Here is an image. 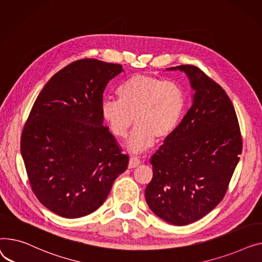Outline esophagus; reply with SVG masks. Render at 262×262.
<instances>
[{
	"label": "esophagus",
	"instance_id": "34e87169",
	"mask_svg": "<svg viewBox=\"0 0 262 262\" xmlns=\"http://www.w3.org/2000/svg\"><path fill=\"white\" fill-rule=\"evenodd\" d=\"M141 164V161H140V159H137V158H130V160H129V164H128V167L130 168V169H132V168H136L138 165Z\"/></svg>",
	"mask_w": 262,
	"mask_h": 262
}]
</instances>
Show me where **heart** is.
<instances>
[{
  "mask_svg": "<svg viewBox=\"0 0 262 262\" xmlns=\"http://www.w3.org/2000/svg\"><path fill=\"white\" fill-rule=\"evenodd\" d=\"M119 100H104L103 119L111 132L125 138L134 124L137 125L127 142V149L141 153L159 141H165L177 129L182 117L185 96L180 85L158 77L133 75L122 83Z\"/></svg>",
  "mask_w": 262,
  "mask_h": 262,
  "instance_id": "b5f03b06",
  "label": "heart"
}]
</instances>
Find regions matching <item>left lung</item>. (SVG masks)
Returning a JSON list of instances; mask_svg holds the SVG:
<instances>
[{"mask_svg":"<svg viewBox=\"0 0 262 262\" xmlns=\"http://www.w3.org/2000/svg\"><path fill=\"white\" fill-rule=\"evenodd\" d=\"M185 73L193 94L185 116L153 155L146 202L169 224H190L223 199L239 162L242 140L234 105L225 91L196 67Z\"/></svg>","mask_w":262,"mask_h":262,"instance_id":"8db88e82","label":"left lung"}]
</instances>
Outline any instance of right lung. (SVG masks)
Listing matches in <instances>:
<instances>
[{
	"instance_id": "right-lung-1",
	"label": "right lung",
	"mask_w": 262,
	"mask_h": 262,
	"mask_svg": "<svg viewBox=\"0 0 262 262\" xmlns=\"http://www.w3.org/2000/svg\"><path fill=\"white\" fill-rule=\"evenodd\" d=\"M120 64L81 59L48 81L38 95L21 138V155L41 204L60 217L81 218L109 195L128 167L101 105Z\"/></svg>"
}]
</instances>
